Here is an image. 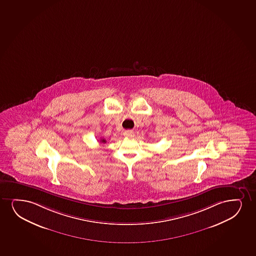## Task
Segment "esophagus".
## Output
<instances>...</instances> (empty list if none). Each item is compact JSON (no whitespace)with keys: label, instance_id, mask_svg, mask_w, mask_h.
Instances as JSON below:
<instances>
[{"label":"esophagus","instance_id":"esophagus-1","mask_svg":"<svg viewBox=\"0 0 256 256\" xmlns=\"http://www.w3.org/2000/svg\"><path fill=\"white\" fill-rule=\"evenodd\" d=\"M124 135L126 136H129V138H132L134 136V132L132 130H128L124 132Z\"/></svg>","mask_w":256,"mask_h":256}]
</instances>
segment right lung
<instances>
[{
  "instance_id": "1",
  "label": "right lung",
  "mask_w": 256,
  "mask_h": 256,
  "mask_svg": "<svg viewBox=\"0 0 256 256\" xmlns=\"http://www.w3.org/2000/svg\"><path fill=\"white\" fill-rule=\"evenodd\" d=\"M100 142H106V140H100Z\"/></svg>"
}]
</instances>
